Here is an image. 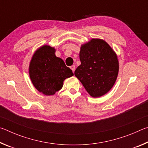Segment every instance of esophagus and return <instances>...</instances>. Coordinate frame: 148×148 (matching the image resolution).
Here are the masks:
<instances>
[{
	"instance_id": "obj_1",
	"label": "esophagus",
	"mask_w": 148,
	"mask_h": 148,
	"mask_svg": "<svg viewBox=\"0 0 148 148\" xmlns=\"http://www.w3.org/2000/svg\"><path fill=\"white\" fill-rule=\"evenodd\" d=\"M71 69H72V72H74V71H75V69H76V66H75L74 65H72V66H71Z\"/></svg>"
}]
</instances>
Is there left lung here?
Returning a JSON list of instances; mask_svg holds the SVG:
<instances>
[{
	"label": "left lung",
	"mask_w": 148,
	"mask_h": 148,
	"mask_svg": "<svg viewBox=\"0 0 148 148\" xmlns=\"http://www.w3.org/2000/svg\"><path fill=\"white\" fill-rule=\"evenodd\" d=\"M81 64L74 75L94 98L107 93L114 86L119 72L116 53L103 40L92 38L82 45Z\"/></svg>",
	"instance_id": "left-lung-1"
}]
</instances>
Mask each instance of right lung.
I'll list each match as a JSON object with an SVG mask.
<instances>
[{
    "mask_svg": "<svg viewBox=\"0 0 148 148\" xmlns=\"http://www.w3.org/2000/svg\"><path fill=\"white\" fill-rule=\"evenodd\" d=\"M56 49L44 45L34 52L29 64V76L33 86L45 95H53L61 89L63 82L74 75Z\"/></svg>",
    "mask_w": 148,
    "mask_h": 148,
    "instance_id": "obj_1",
    "label": "right lung"
}]
</instances>
